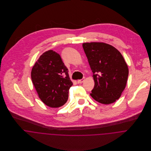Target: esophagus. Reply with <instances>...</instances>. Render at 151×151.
Listing matches in <instances>:
<instances>
[{"label": "esophagus", "mask_w": 151, "mask_h": 151, "mask_svg": "<svg viewBox=\"0 0 151 151\" xmlns=\"http://www.w3.org/2000/svg\"><path fill=\"white\" fill-rule=\"evenodd\" d=\"M84 80H85L84 78H83L81 80H77V83L78 84H81L84 81Z\"/></svg>", "instance_id": "esophagus-1"}]
</instances>
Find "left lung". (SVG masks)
<instances>
[{
  "mask_svg": "<svg viewBox=\"0 0 151 151\" xmlns=\"http://www.w3.org/2000/svg\"><path fill=\"white\" fill-rule=\"evenodd\" d=\"M95 82L90 95L96 101L108 105L119 99L125 89L129 68L121 53L104 42L83 43Z\"/></svg>",
  "mask_w": 151,
  "mask_h": 151,
  "instance_id": "left-lung-1",
  "label": "left lung"
}]
</instances>
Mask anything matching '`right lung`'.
Masks as SVG:
<instances>
[{"mask_svg":"<svg viewBox=\"0 0 151 151\" xmlns=\"http://www.w3.org/2000/svg\"><path fill=\"white\" fill-rule=\"evenodd\" d=\"M31 76L43 104L59 108L66 103L73 83L59 54L52 50L44 52L32 67Z\"/></svg>","mask_w":151,"mask_h":151,"instance_id":"right-lung-1","label":"right lung"}]
</instances>
